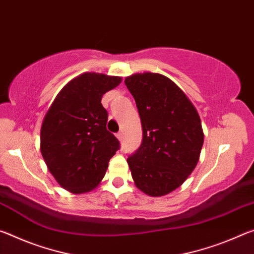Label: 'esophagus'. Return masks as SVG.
Instances as JSON below:
<instances>
[{"label": "esophagus", "mask_w": 254, "mask_h": 254, "mask_svg": "<svg viewBox=\"0 0 254 254\" xmlns=\"http://www.w3.org/2000/svg\"><path fill=\"white\" fill-rule=\"evenodd\" d=\"M117 137H118V139H119L120 141H121V140L123 139V133H122V132H118V133H117Z\"/></svg>", "instance_id": "1"}]
</instances>
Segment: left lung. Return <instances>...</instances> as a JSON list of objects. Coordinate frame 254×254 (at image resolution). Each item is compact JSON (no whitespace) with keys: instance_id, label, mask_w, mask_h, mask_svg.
<instances>
[{"instance_id":"obj_1","label":"left lung","mask_w":254,"mask_h":254,"mask_svg":"<svg viewBox=\"0 0 254 254\" xmlns=\"http://www.w3.org/2000/svg\"><path fill=\"white\" fill-rule=\"evenodd\" d=\"M142 124V143L127 158L135 186L149 196L167 195L195 169L204 133L195 106L168 77L143 72L127 77Z\"/></svg>"}]
</instances>
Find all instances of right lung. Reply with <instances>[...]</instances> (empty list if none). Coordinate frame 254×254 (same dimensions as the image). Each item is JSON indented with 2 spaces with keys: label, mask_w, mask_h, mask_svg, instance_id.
<instances>
[{
  "label": "right lung",
  "mask_w": 254,
  "mask_h": 254,
  "mask_svg": "<svg viewBox=\"0 0 254 254\" xmlns=\"http://www.w3.org/2000/svg\"><path fill=\"white\" fill-rule=\"evenodd\" d=\"M121 80L96 72L81 74L59 92L45 115L41 154L66 190L81 194L96 188L120 149L119 140L106 128L107 111L101 101Z\"/></svg>",
  "instance_id": "right-lung-1"
}]
</instances>
